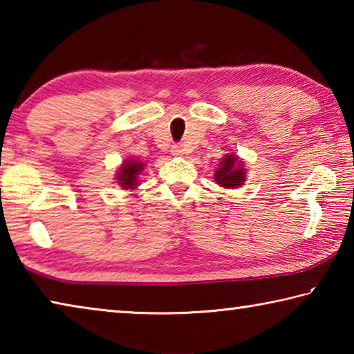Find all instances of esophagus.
I'll use <instances>...</instances> for the list:
<instances>
[{"mask_svg":"<svg viewBox=\"0 0 354 354\" xmlns=\"http://www.w3.org/2000/svg\"><path fill=\"white\" fill-rule=\"evenodd\" d=\"M185 153V149L183 145H173L171 147V154L173 156H183Z\"/></svg>","mask_w":354,"mask_h":354,"instance_id":"1","label":"esophagus"}]
</instances>
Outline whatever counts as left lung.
Listing matches in <instances>:
<instances>
[{
    "mask_svg": "<svg viewBox=\"0 0 354 354\" xmlns=\"http://www.w3.org/2000/svg\"><path fill=\"white\" fill-rule=\"evenodd\" d=\"M214 181L220 187L237 189L242 187L247 181V170H245V160L234 153H227L220 159L218 169H215Z\"/></svg>",
    "mask_w": 354,
    "mask_h": 354,
    "instance_id": "1",
    "label": "left lung"
}]
</instances>
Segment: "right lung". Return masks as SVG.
Wrapping results in <instances>:
<instances>
[{
    "instance_id": "right-lung-1",
    "label": "right lung",
    "mask_w": 354,
    "mask_h": 354,
    "mask_svg": "<svg viewBox=\"0 0 354 354\" xmlns=\"http://www.w3.org/2000/svg\"><path fill=\"white\" fill-rule=\"evenodd\" d=\"M145 167L147 164L143 162V160L134 158V156L124 159L117 169V175H115L117 184L124 190H129V192L136 190L139 187L140 175L143 173V170H145Z\"/></svg>"
}]
</instances>
